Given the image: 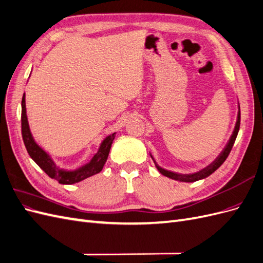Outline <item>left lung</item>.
<instances>
[{"label": "left lung", "mask_w": 263, "mask_h": 263, "mask_svg": "<svg viewBox=\"0 0 263 263\" xmlns=\"http://www.w3.org/2000/svg\"><path fill=\"white\" fill-rule=\"evenodd\" d=\"M239 127H240V106H239V110H238V117H237V123H236V126H235V130L233 133V136L230 137V140H229V142L227 144L226 148L222 150V153L218 156V158L216 159V160H215L209 166H206L205 169L201 170L200 172L194 173V174H190V176H182V174H177V173H173V172H170V171H166L164 169H161L160 166H159L155 162L157 169L159 170V172H160L161 174H163V176L168 177L170 179H173V180H177V181H182V182H195V181H198V180H201V179L208 178L209 176H211L213 172L216 171L222 163L225 162V160L227 159V157L229 156L230 151H232V148H233V146L235 144V140L237 138L238 132H239Z\"/></svg>", "instance_id": "obj_1"}]
</instances>
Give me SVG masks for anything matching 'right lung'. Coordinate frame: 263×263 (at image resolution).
Masks as SVG:
<instances>
[{"mask_svg":"<svg viewBox=\"0 0 263 263\" xmlns=\"http://www.w3.org/2000/svg\"><path fill=\"white\" fill-rule=\"evenodd\" d=\"M22 136L28 155L41 166V169L46 172V174H48V177L58 181L61 184H73V183L80 182L102 171L103 166H104L107 160L110 146H112V142L115 138V133L109 135L108 137L103 140L98 154H95L92 160L84 166H82V168L76 171H65L59 169L55 166V164L51 160V158L36 144L33 136H31L26 116L25 94H24L22 99Z\"/></svg>","mask_w":263,"mask_h":263,"instance_id":"1","label":"right lung"}]
</instances>
